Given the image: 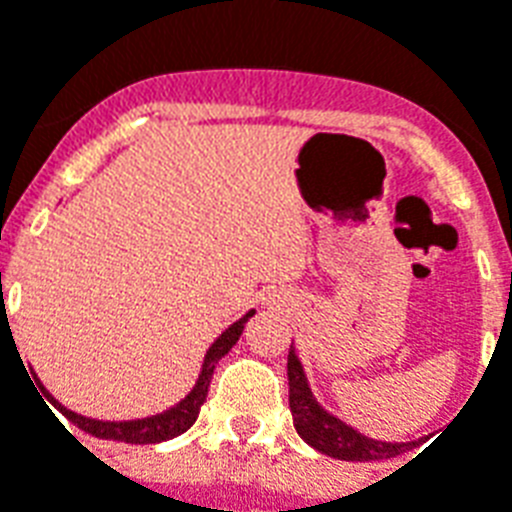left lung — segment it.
Segmentation results:
<instances>
[{
  "mask_svg": "<svg viewBox=\"0 0 512 512\" xmlns=\"http://www.w3.org/2000/svg\"><path fill=\"white\" fill-rule=\"evenodd\" d=\"M287 382H290V411H293L295 432L301 434L303 442L337 460H384L405 453L411 442H382L366 434L356 432L353 426L324 411L316 403L314 392L308 387L303 366L290 348L287 356Z\"/></svg>",
  "mask_w": 512,
  "mask_h": 512,
  "instance_id": "obj_1",
  "label": "left lung"
}]
</instances>
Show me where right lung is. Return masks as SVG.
Instances as JSON below:
<instances>
[{
  "mask_svg": "<svg viewBox=\"0 0 512 512\" xmlns=\"http://www.w3.org/2000/svg\"><path fill=\"white\" fill-rule=\"evenodd\" d=\"M256 311H248L243 319H238L235 324L222 332L217 340L211 342V348L206 350L204 356V366H201V374H198L196 387L185 395L183 400L177 405H172L170 411L156 413V416L149 418H135V421H99V418H86L78 416L75 411H67L65 405H59L57 400L44 390V384L38 382L41 392L46 395L49 403H54V408H59V413L67 418V421H73L78 429L83 432L94 434L99 439H117V442H130V445H154V442H167V439L177 437V434L188 432L193 421L198 418V411H201V405H204L206 395H209V382L211 374H214V366L225 353H230V348L238 342V337L243 335V327Z\"/></svg>",
  "mask_w": 512,
  "mask_h": 512,
  "instance_id": "add662e5",
  "label": "right lung"
}]
</instances>
